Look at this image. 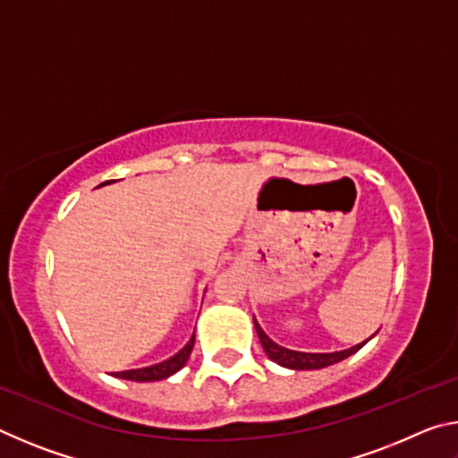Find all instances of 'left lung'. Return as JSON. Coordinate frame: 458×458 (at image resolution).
I'll list each match as a JSON object with an SVG mask.
<instances>
[{
	"label": "left lung",
	"mask_w": 458,
	"mask_h": 458,
	"mask_svg": "<svg viewBox=\"0 0 458 458\" xmlns=\"http://www.w3.org/2000/svg\"><path fill=\"white\" fill-rule=\"evenodd\" d=\"M254 329L259 333V339L262 347H265V352L270 360L278 366L283 368H291V369H321V368H327L333 366V363H337L341 360L350 358L355 352H360L363 345L368 344L371 339H366L363 344H358L350 347V350H344V352H333V353H305V352H293V350H286V347L275 344L273 339H270L265 331L260 329V325L254 319Z\"/></svg>",
	"instance_id": "left-lung-1"
}]
</instances>
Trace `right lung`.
<instances>
[{"label":"right lung","mask_w":458,"mask_h":458,"mask_svg":"<svg viewBox=\"0 0 458 458\" xmlns=\"http://www.w3.org/2000/svg\"><path fill=\"white\" fill-rule=\"evenodd\" d=\"M114 182V180H111ZM111 182H105L100 185H106ZM98 185V188H100ZM193 341H196V335H191V339L185 344L183 350L177 352L175 355H172V358L161 361V363H155V366H149V368H139V369H127V371H114V377H121V379H131V382H157V379H165L169 376H174L175 371H180L185 361H188L190 353L193 350Z\"/></svg>","instance_id":"right-lung-1"}]
</instances>
